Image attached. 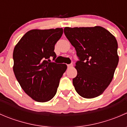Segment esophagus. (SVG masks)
Returning a JSON list of instances; mask_svg holds the SVG:
<instances>
[{
    "instance_id": "obj_1",
    "label": "esophagus",
    "mask_w": 127,
    "mask_h": 127,
    "mask_svg": "<svg viewBox=\"0 0 127 127\" xmlns=\"http://www.w3.org/2000/svg\"><path fill=\"white\" fill-rule=\"evenodd\" d=\"M73 67V64H67V67L68 68H71V67Z\"/></svg>"
}]
</instances>
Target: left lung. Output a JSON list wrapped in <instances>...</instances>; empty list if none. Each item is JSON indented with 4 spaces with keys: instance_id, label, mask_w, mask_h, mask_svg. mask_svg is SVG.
Wrapping results in <instances>:
<instances>
[{
    "instance_id": "1",
    "label": "left lung",
    "mask_w": 127,
    "mask_h": 127,
    "mask_svg": "<svg viewBox=\"0 0 127 127\" xmlns=\"http://www.w3.org/2000/svg\"><path fill=\"white\" fill-rule=\"evenodd\" d=\"M64 32L75 48L79 61L72 79L77 93L85 98L101 95L113 79L119 63L116 37L101 26L69 28Z\"/></svg>"
}]
</instances>
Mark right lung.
<instances>
[{
    "mask_svg": "<svg viewBox=\"0 0 127 127\" xmlns=\"http://www.w3.org/2000/svg\"><path fill=\"white\" fill-rule=\"evenodd\" d=\"M63 28L32 29L27 32L14 48V74L26 93L38 102L52 99L67 69L65 64L51 62L56 58L55 45Z\"/></svg>",
    "mask_w": 127,
    "mask_h": 127,
    "instance_id": "add662e5",
    "label": "right lung"
}]
</instances>
